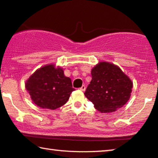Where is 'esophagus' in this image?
Here are the masks:
<instances>
[{
    "instance_id": "esophagus-1",
    "label": "esophagus",
    "mask_w": 158,
    "mask_h": 158,
    "mask_svg": "<svg viewBox=\"0 0 158 158\" xmlns=\"http://www.w3.org/2000/svg\"><path fill=\"white\" fill-rule=\"evenodd\" d=\"M85 88H86L85 86V85H82L81 87H80L79 89H81V91H85Z\"/></svg>"
}]
</instances>
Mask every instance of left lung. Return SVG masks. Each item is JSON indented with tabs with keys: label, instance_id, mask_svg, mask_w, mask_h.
<instances>
[{
	"label": "left lung",
	"instance_id": "1",
	"mask_svg": "<svg viewBox=\"0 0 158 158\" xmlns=\"http://www.w3.org/2000/svg\"><path fill=\"white\" fill-rule=\"evenodd\" d=\"M92 81L85 95L102 113L121 108L130 98L133 83L116 65L100 62L92 69Z\"/></svg>",
	"mask_w": 158,
	"mask_h": 158
}]
</instances>
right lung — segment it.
<instances>
[{"mask_svg":"<svg viewBox=\"0 0 158 158\" xmlns=\"http://www.w3.org/2000/svg\"><path fill=\"white\" fill-rule=\"evenodd\" d=\"M25 87L34 103L43 109L56 110L66 103L75 89L64 71L51 64L36 71L26 82Z\"/></svg>","mask_w":158,"mask_h":158,"instance_id":"add662e5","label":"right lung"}]
</instances>
